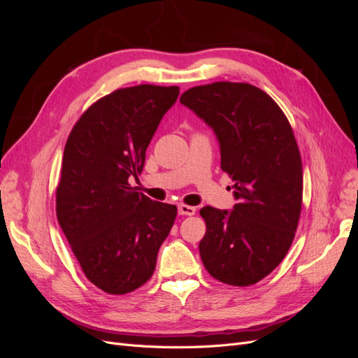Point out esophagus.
<instances>
[{
  "instance_id": "1",
  "label": "esophagus",
  "mask_w": 358,
  "mask_h": 358,
  "mask_svg": "<svg viewBox=\"0 0 358 358\" xmlns=\"http://www.w3.org/2000/svg\"><path fill=\"white\" fill-rule=\"evenodd\" d=\"M179 215H187V216H192L196 213V208H192V206H187V204H179Z\"/></svg>"
}]
</instances>
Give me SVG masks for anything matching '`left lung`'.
I'll return each instance as SVG.
<instances>
[{"label": "left lung", "mask_w": 358, "mask_h": 358, "mask_svg": "<svg viewBox=\"0 0 358 358\" xmlns=\"http://www.w3.org/2000/svg\"><path fill=\"white\" fill-rule=\"evenodd\" d=\"M180 103L213 129L237 201L231 210H200L201 262L224 284H257L282 262L297 230L303 173L294 133L272 96L249 83L194 86Z\"/></svg>", "instance_id": "left-lung-1"}]
</instances>
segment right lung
Returning a JSON list of instances; mask_svg holds the SVG:
<instances>
[{
  "mask_svg": "<svg viewBox=\"0 0 358 358\" xmlns=\"http://www.w3.org/2000/svg\"><path fill=\"white\" fill-rule=\"evenodd\" d=\"M178 86L116 90L86 110L64 148L57 216L85 276L109 294H127L152 276L175 204L150 200L128 179L142 173L146 149Z\"/></svg>",
  "mask_w": 358,
  "mask_h": 358,
  "instance_id": "right-lung-1",
  "label": "right lung"
}]
</instances>
